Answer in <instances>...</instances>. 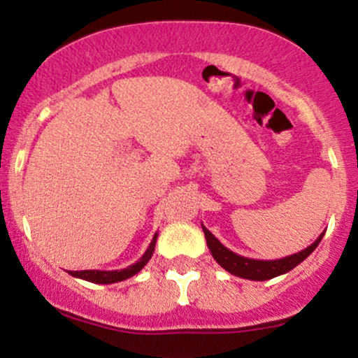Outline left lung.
Here are the masks:
<instances>
[{
    "mask_svg": "<svg viewBox=\"0 0 358 358\" xmlns=\"http://www.w3.org/2000/svg\"><path fill=\"white\" fill-rule=\"evenodd\" d=\"M203 231L206 236V243H208L209 251H211L213 258L216 259L217 263L224 268L226 271L231 273V275L239 276V278H246V280H253V281H264V280H271L275 276L285 275V273L292 271L293 268L298 266L303 259L308 258L310 255L313 253L315 248L320 245L323 234L315 239V243H312L308 248H305L303 251L295 255H289L287 258L281 259H253V258H245V256L233 253V251L228 250L222 243L217 239L214 234L206 228L204 224Z\"/></svg>",
    "mask_w": 358,
    "mask_h": 358,
    "instance_id": "8db88e82",
    "label": "left lung"
}]
</instances>
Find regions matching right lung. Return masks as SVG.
I'll use <instances>...</instances> for the list:
<instances>
[{
  "label": "right lung",
  "instance_id": "add662e5",
  "mask_svg": "<svg viewBox=\"0 0 358 358\" xmlns=\"http://www.w3.org/2000/svg\"><path fill=\"white\" fill-rule=\"evenodd\" d=\"M155 241H157V233L154 234L152 241H150V245H149V248H147L145 253L142 255V258L138 259V262L134 263V264H130V266L124 268V270H113V271L83 270V271H69V273H70L71 276H75V278L90 281V283H100V285L119 283V281H124V280L130 278V276L137 275V273L141 271L147 263H149V259L152 258V255H154Z\"/></svg>",
  "mask_w": 358,
  "mask_h": 358
}]
</instances>
